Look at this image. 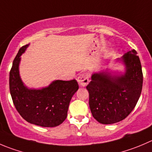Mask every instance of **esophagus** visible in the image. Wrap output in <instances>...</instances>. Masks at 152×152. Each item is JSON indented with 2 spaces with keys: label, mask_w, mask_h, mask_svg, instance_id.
Returning a JSON list of instances; mask_svg holds the SVG:
<instances>
[{
  "label": "esophagus",
  "mask_w": 152,
  "mask_h": 152,
  "mask_svg": "<svg viewBox=\"0 0 152 152\" xmlns=\"http://www.w3.org/2000/svg\"><path fill=\"white\" fill-rule=\"evenodd\" d=\"M77 81L81 86H86L88 84V82H89V76H88V74L86 73H81V74H79V76H78Z\"/></svg>",
  "instance_id": "1"
}]
</instances>
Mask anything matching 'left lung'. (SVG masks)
<instances>
[{
  "label": "left lung",
  "instance_id": "1",
  "mask_svg": "<svg viewBox=\"0 0 152 152\" xmlns=\"http://www.w3.org/2000/svg\"><path fill=\"white\" fill-rule=\"evenodd\" d=\"M135 50L122 57L126 73L113 76L108 72L96 73L86 88L92 115L102 124L122 121L137 103L142 88V66Z\"/></svg>",
  "mask_w": 152,
  "mask_h": 152
}]
</instances>
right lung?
<instances>
[{
	"label": "right lung",
	"mask_w": 152,
	"mask_h": 152,
	"mask_svg": "<svg viewBox=\"0 0 152 152\" xmlns=\"http://www.w3.org/2000/svg\"><path fill=\"white\" fill-rule=\"evenodd\" d=\"M29 45L20 48L10 72V90L13 103L20 115L31 124L56 127L65 120L69 104L79 89L77 81H53L47 88L29 89L19 75L20 56Z\"/></svg>",
	"instance_id": "add662e5"
}]
</instances>
